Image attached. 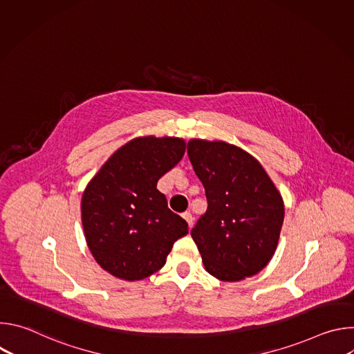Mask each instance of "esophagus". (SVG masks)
Returning a JSON list of instances; mask_svg holds the SVG:
<instances>
[{
  "mask_svg": "<svg viewBox=\"0 0 354 354\" xmlns=\"http://www.w3.org/2000/svg\"><path fill=\"white\" fill-rule=\"evenodd\" d=\"M182 217L186 220V223L189 224V227H192V225H193V221H194V218H193V216H192L189 212H185V213L182 214Z\"/></svg>",
  "mask_w": 354,
  "mask_h": 354,
  "instance_id": "obj_1",
  "label": "esophagus"
}]
</instances>
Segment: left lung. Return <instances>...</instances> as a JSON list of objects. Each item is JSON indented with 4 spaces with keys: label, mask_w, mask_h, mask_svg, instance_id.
I'll use <instances>...</instances> for the list:
<instances>
[{
    "label": "left lung",
    "mask_w": 354,
    "mask_h": 354,
    "mask_svg": "<svg viewBox=\"0 0 354 354\" xmlns=\"http://www.w3.org/2000/svg\"><path fill=\"white\" fill-rule=\"evenodd\" d=\"M187 156L207 198L206 213L190 231L206 270L224 281L259 273L274 254L284 220L273 182L254 157L224 141L190 140Z\"/></svg>",
    "instance_id": "left-lung-1"
}]
</instances>
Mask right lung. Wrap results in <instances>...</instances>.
I'll list each match as a JSON object with an SVG mask.
<instances>
[{"label": "right lung", "instance_id": "right-lung-1", "mask_svg": "<svg viewBox=\"0 0 354 354\" xmlns=\"http://www.w3.org/2000/svg\"><path fill=\"white\" fill-rule=\"evenodd\" d=\"M175 137H140L120 147L86 186L81 214L95 261L111 274L141 280L158 272L187 223L168 207L157 182L183 157Z\"/></svg>", "mask_w": 354, "mask_h": 354}]
</instances>
